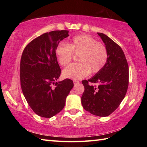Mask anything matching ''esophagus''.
<instances>
[{"instance_id": "obj_1", "label": "esophagus", "mask_w": 147, "mask_h": 147, "mask_svg": "<svg viewBox=\"0 0 147 147\" xmlns=\"http://www.w3.org/2000/svg\"><path fill=\"white\" fill-rule=\"evenodd\" d=\"M73 83H74V85H77V84H78L80 83V82L77 80H73Z\"/></svg>"}]
</instances>
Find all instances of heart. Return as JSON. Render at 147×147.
Masks as SVG:
<instances>
[{
  "label": "heart",
  "mask_w": 147,
  "mask_h": 147,
  "mask_svg": "<svg viewBox=\"0 0 147 147\" xmlns=\"http://www.w3.org/2000/svg\"><path fill=\"white\" fill-rule=\"evenodd\" d=\"M59 64L65 65L69 63L73 54L79 55V63L71 64L62 71L65 78L80 80L90 73L95 74L104 67L107 61V50L104 44L97 42L88 35H81L72 39L67 45L59 44L55 50Z\"/></svg>",
  "instance_id": "1"
}]
</instances>
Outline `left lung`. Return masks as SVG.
Returning a JSON list of instances; mask_svg holds the SVG:
<instances>
[{
	"label": "left lung",
	"mask_w": 147,
	"mask_h": 147,
	"mask_svg": "<svg viewBox=\"0 0 147 147\" xmlns=\"http://www.w3.org/2000/svg\"><path fill=\"white\" fill-rule=\"evenodd\" d=\"M107 50L104 67L91 78L82 81L85 87L82 104L86 111L100 117L112 114L123 101L128 87L129 68L123 50L109 36L97 33ZM89 82L98 83L93 87Z\"/></svg>",
	"instance_id": "1"
}]
</instances>
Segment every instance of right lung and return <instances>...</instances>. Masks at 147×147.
Segmentation results:
<instances>
[{"label":"right lung","mask_w":147,"mask_h":147,"mask_svg":"<svg viewBox=\"0 0 147 147\" xmlns=\"http://www.w3.org/2000/svg\"><path fill=\"white\" fill-rule=\"evenodd\" d=\"M68 36L67 30L45 33L29 43L22 54V91L30 107L40 117L51 118L60 112L74 86L69 79L57 82L61 70L55 50Z\"/></svg>","instance_id":"obj_1"}]
</instances>
